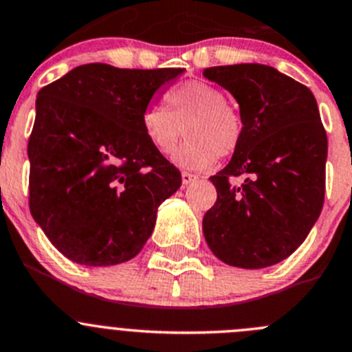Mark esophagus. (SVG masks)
<instances>
[{
	"instance_id": "obj_1",
	"label": "esophagus",
	"mask_w": 352,
	"mask_h": 352,
	"mask_svg": "<svg viewBox=\"0 0 352 352\" xmlns=\"http://www.w3.org/2000/svg\"><path fill=\"white\" fill-rule=\"evenodd\" d=\"M195 180H198V175H195V173H189V172H182V186H189V184H192Z\"/></svg>"
}]
</instances>
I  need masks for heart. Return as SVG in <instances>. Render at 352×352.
<instances>
[{
  "mask_svg": "<svg viewBox=\"0 0 352 352\" xmlns=\"http://www.w3.org/2000/svg\"><path fill=\"white\" fill-rule=\"evenodd\" d=\"M170 109L153 104L142 114V128L151 146L160 154L173 153V163L180 168L205 170L219 156H229L238 149L243 123L238 111L226 102L224 91L206 81H189L168 94Z\"/></svg>",
  "mask_w": 352,
  "mask_h": 352,
  "instance_id": "1",
  "label": "heart"
}]
</instances>
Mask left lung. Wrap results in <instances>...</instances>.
<instances>
[{"instance_id":"1","label":"left lung","mask_w":352,"mask_h":352,"mask_svg":"<svg viewBox=\"0 0 352 352\" xmlns=\"http://www.w3.org/2000/svg\"><path fill=\"white\" fill-rule=\"evenodd\" d=\"M203 76L236 98L243 135L226 168L210 177L217 201L203 234L217 258L262 269L290 257L324 201L328 140L313 91L264 64L217 65ZM245 175L239 188L229 176Z\"/></svg>"}]
</instances>
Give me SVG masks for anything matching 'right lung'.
<instances>
[{
	"instance_id": "obj_1",
	"label": "right lung",
	"mask_w": 352,
	"mask_h": 352,
	"mask_svg": "<svg viewBox=\"0 0 352 352\" xmlns=\"http://www.w3.org/2000/svg\"><path fill=\"white\" fill-rule=\"evenodd\" d=\"M182 72L85 64L38 91L29 208L69 261L121 264L153 234L157 206L182 177L151 146L142 114Z\"/></svg>"
}]
</instances>
